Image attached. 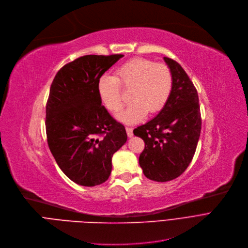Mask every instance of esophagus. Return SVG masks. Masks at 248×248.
<instances>
[{
    "label": "esophagus",
    "mask_w": 248,
    "mask_h": 248,
    "mask_svg": "<svg viewBox=\"0 0 248 248\" xmlns=\"http://www.w3.org/2000/svg\"><path fill=\"white\" fill-rule=\"evenodd\" d=\"M126 132L128 137H132L133 136V129L130 127H126Z\"/></svg>",
    "instance_id": "1"
}]
</instances>
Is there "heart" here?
I'll return each mask as SVG.
<instances>
[{
	"mask_svg": "<svg viewBox=\"0 0 248 248\" xmlns=\"http://www.w3.org/2000/svg\"><path fill=\"white\" fill-rule=\"evenodd\" d=\"M121 85L130 89L128 107L117 115L120 121L134 124L141 121L147 112L156 113L168 102L172 78L170 69L162 63H155L144 58H136L118 68L116 77L105 74L97 82V91L101 102L111 112H118L123 106Z\"/></svg>",
	"mask_w": 248,
	"mask_h": 248,
	"instance_id": "heart-1",
	"label": "heart"
}]
</instances>
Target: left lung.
<instances>
[{
	"label": "left lung",
	"mask_w": 248,
	"mask_h": 248,
	"mask_svg": "<svg viewBox=\"0 0 248 248\" xmlns=\"http://www.w3.org/2000/svg\"><path fill=\"white\" fill-rule=\"evenodd\" d=\"M172 78L170 98L161 111L133 130L145 148L139 164L147 179L169 182L180 176L191 163L201 133V114L196 88L184 68L163 57Z\"/></svg>",
	"instance_id": "obj_1"
}]
</instances>
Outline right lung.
I'll return each mask as SVG.
<instances>
[{
    "mask_svg": "<svg viewBox=\"0 0 248 248\" xmlns=\"http://www.w3.org/2000/svg\"><path fill=\"white\" fill-rule=\"evenodd\" d=\"M122 54L85 55L58 70L46 105L47 142L69 180L98 186L108 180L112 156L127 141L122 124L102 106L97 91L101 76Z\"/></svg>",
    "mask_w": 248,
    "mask_h": 248,
    "instance_id": "obj_1",
    "label": "right lung"
}]
</instances>
